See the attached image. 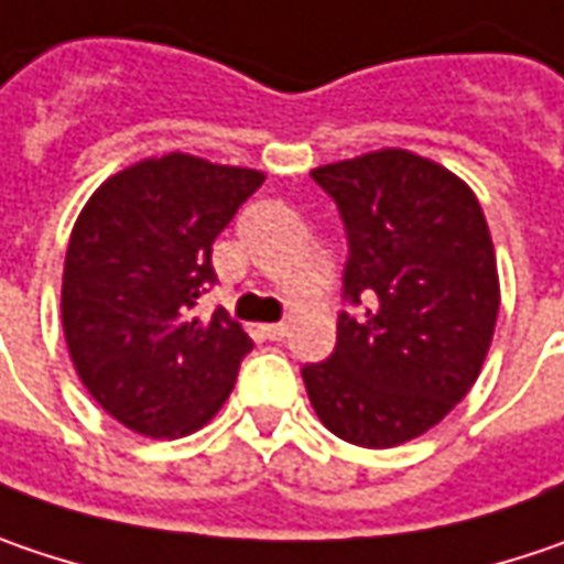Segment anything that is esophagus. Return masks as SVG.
<instances>
[{
    "label": "esophagus",
    "instance_id": "1",
    "mask_svg": "<svg viewBox=\"0 0 564 564\" xmlns=\"http://www.w3.org/2000/svg\"><path fill=\"white\" fill-rule=\"evenodd\" d=\"M261 335L268 341H283L286 338V325L283 322H271V325H261Z\"/></svg>",
    "mask_w": 564,
    "mask_h": 564
}]
</instances>
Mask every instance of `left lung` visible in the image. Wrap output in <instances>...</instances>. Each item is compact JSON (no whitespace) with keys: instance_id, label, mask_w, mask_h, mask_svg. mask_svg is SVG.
<instances>
[{"instance_id":"1","label":"left lung","mask_w":564,"mask_h":564,"mask_svg":"<svg viewBox=\"0 0 564 564\" xmlns=\"http://www.w3.org/2000/svg\"><path fill=\"white\" fill-rule=\"evenodd\" d=\"M348 261L338 341L303 367L315 414L357 447L405 444L479 380L498 318V264L476 194L405 150L322 165ZM358 313L354 314L352 310Z\"/></svg>"}]
</instances>
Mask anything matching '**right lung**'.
<instances>
[{
    "label": "right lung",
    "mask_w": 564,
    "mask_h": 564,
    "mask_svg": "<svg viewBox=\"0 0 564 564\" xmlns=\"http://www.w3.org/2000/svg\"><path fill=\"white\" fill-rule=\"evenodd\" d=\"M251 169L172 152L101 184L73 226L63 332L91 399L147 437H184L229 399L251 338L197 300L214 239L261 187Z\"/></svg>",
    "instance_id": "obj_1"
}]
</instances>
